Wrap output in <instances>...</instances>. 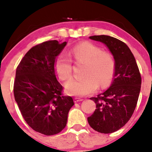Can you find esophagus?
<instances>
[{"mask_svg": "<svg viewBox=\"0 0 152 152\" xmlns=\"http://www.w3.org/2000/svg\"><path fill=\"white\" fill-rule=\"evenodd\" d=\"M81 101H83V99H80V98H77V97L74 98V102L75 103L81 102Z\"/></svg>", "mask_w": 152, "mask_h": 152, "instance_id": "34e87169", "label": "esophagus"}]
</instances>
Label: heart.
Here are the masks:
<instances>
[{
    "label": "heart",
    "instance_id": "1",
    "mask_svg": "<svg viewBox=\"0 0 152 152\" xmlns=\"http://www.w3.org/2000/svg\"><path fill=\"white\" fill-rule=\"evenodd\" d=\"M71 55L75 62L86 64L80 80L72 79L66 83L65 90L69 95L86 96L94 93L99 87L110 84L115 73V62L112 56L103 52L100 47L90 42H82L73 47ZM56 75L61 80L71 78L72 63L65 54L58 55L54 62Z\"/></svg>",
    "mask_w": 152,
    "mask_h": 152
}]
</instances>
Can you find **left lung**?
Instances as JSON below:
<instances>
[{
  "instance_id": "left-lung-1",
  "label": "left lung",
  "mask_w": 152,
  "mask_h": 152,
  "mask_svg": "<svg viewBox=\"0 0 152 152\" xmlns=\"http://www.w3.org/2000/svg\"><path fill=\"white\" fill-rule=\"evenodd\" d=\"M89 38L107 45L115 59V74L105 92L90 99L96 103V109L88 117V122L96 131L112 133L122 128L134 112L141 91V74L134 56L125 43L104 35Z\"/></svg>"
}]
</instances>
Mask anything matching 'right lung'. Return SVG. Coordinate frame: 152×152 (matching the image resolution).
Masks as SVG:
<instances>
[{
	"label": "right lung",
	"mask_w": 152,
	"mask_h": 152,
	"mask_svg": "<svg viewBox=\"0 0 152 152\" xmlns=\"http://www.w3.org/2000/svg\"><path fill=\"white\" fill-rule=\"evenodd\" d=\"M66 45L48 40L35 45L16 71L14 94L22 117L30 128L45 135L57 134L66 127L74 105L71 96L63 95L54 70L55 60Z\"/></svg>",
	"instance_id": "add662e5"
}]
</instances>
